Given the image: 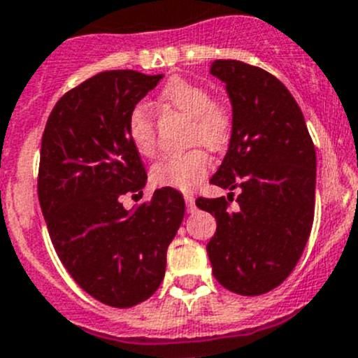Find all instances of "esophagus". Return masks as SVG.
Segmentation results:
<instances>
[{
	"mask_svg": "<svg viewBox=\"0 0 358 358\" xmlns=\"http://www.w3.org/2000/svg\"><path fill=\"white\" fill-rule=\"evenodd\" d=\"M185 202H186V209H188V213H193V210L196 209L195 196H193L192 193H186V195H185Z\"/></svg>",
	"mask_w": 358,
	"mask_h": 358,
	"instance_id": "34e87169",
	"label": "esophagus"
}]
</instances>
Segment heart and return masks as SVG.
Listing matches in <instances>:
<instances>
[{
    "instance_id": "obj_1",
    "label": "heart",
    "mask_w": 358,
    "mask_h": 358,
    "mask_svg": "<svg viewBox=\"0 0 358 358\" xmlns=\"http://www.w3.org/2000/svg\"><path fill=\"white\" fill-rule=\"evenodd\" d=\"M163 107L181 112L189 117L188 142L206 145L210 151H220L230 142L234 117L224 101L210 98L202 84L182 77H172L158 94ZM126 134L135 151L144 158L155 156L156 122L151 108L137 103L126 117ZM210 170V158L206 149L195 148L181 155L165 156L151 169V182L158 188H173L188 192L199 186Z\"/></svg>"
}]
</instances>
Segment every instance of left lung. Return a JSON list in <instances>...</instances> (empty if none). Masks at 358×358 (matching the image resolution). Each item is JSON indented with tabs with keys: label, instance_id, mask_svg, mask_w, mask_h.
<instances>
[{
	"label": "left lung",
	"instance_id": "1",
	"mask_svg": "<svg viewBox=\"0 0 358 358\" xmlns=\"http://www.w3.org/2000/svg\"><path fill=\"white\" fill-rule=\"evenodd\" d=\"M234 108L230 145L210 185L241 189L228 199H196L216 217L207 244L217 283L239 295L274 290L292 274L315 217L316 151L301 107L272 73L237 59L210 68Z\"/></svg>",
	"mask_w": 358,
	"mask_h": 358
}]
</instances>
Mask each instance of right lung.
I'll return each mask as SVG.
<instances>
[{
	"label": "right lung",
	"instance_id": "obj_1",
	"mask_svg": "<svg viewBox=\"0 0 358 358\" xmlns=\"http://www.w3.org/2000/svg\"><path fill=\"white\" fill-rule=\"evenodd\" d=\"M163 79L101 71L57 100L42 135L38 200L61 264L84 292L112 308L148 301L165 275L166 250L185 217L177 189L142 195L148 173L126 134L128 112Z\"/></svg>",
	"mask_w": 358,
	"mask_h": 358
}]
</instances>
